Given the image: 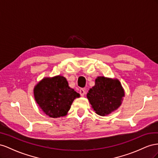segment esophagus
Instances as JSON below:
<instances>
[{
  "mask_svg": "<svg viewBox=\"0 0 158 158\" xmlns=\"http://www.w3.org/2000/svg\"><path fill=\"white\" fill-rule=\"evenodd\" d=\"M79 93H80V94H81V96H84V94H85V89H81L80 90H79Z\"/></svg>",
  "mask_w": 158,
  "mask_h": 158,
  "instance_id": "obj_1",
  "label": "esophagus"
}]
</instances>
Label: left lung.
Instances as JSON below:
<instances>
[{"label": "left lung", "instance_id": "left-lung-1", "mask_svg": "<svg viewBox=\"0 0 158 158\" xmlns=\"http://www.w3.org/2000/svg\"><path fill=\"white\" fill-rule=\"evenodd\" d=\"M93 110L100 116H106L121 105L124 91L117 79L98 77L95 85L87 94Z\"/></svg>", "mask_w": 158, "mask_h": 158}]
</instances>
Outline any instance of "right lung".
Here are the masks:
<instances>
[{
    "label": "right lung",
    "instance_id": "right-lung-1",
    "mask_svg": "<svg viewBox=\"0 0 158 158\" xmlns=\"http://www.w3.org/2000/svg\"><path fill=\"white\" fill-rule=\"evenodd\" d=\"M35 101L45 114L52 118L64 116L80 94L69 87L64 77L44 78L34 89Z\"/></svg>",
    "mask_w": 158,
    "mask_h": 158
}]
</instances>
